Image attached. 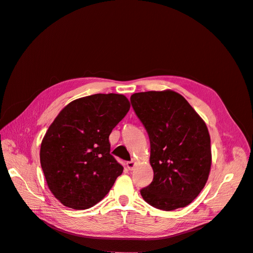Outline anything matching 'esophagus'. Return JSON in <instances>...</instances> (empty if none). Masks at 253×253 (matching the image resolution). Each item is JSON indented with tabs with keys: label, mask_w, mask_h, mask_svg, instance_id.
I'll list each match as a JSON object with an SVG mask.
<instances>
[{
	"label": "esophagus",
	"mask_w": 253,
	"mask_h": 253,
	"mask_svg": "<svg viewBox=\"0 0 253 253\" xmlns=\"http://www.w3.org/2000/svg\"><path fill=\"white\" fill-rule=\"evenodd\" d=\"M126 165V168L128 170H133L136 166V162L135 160H132V162H127Z\"/></svg>",
	"instance_id": "1"
}]
</instances>
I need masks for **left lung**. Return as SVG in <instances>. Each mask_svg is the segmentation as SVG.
I'll use <instances>...</instances> for the list:
<instances>
[{
  "instance_id": "left-lung-1",
  "label": "left lung",
  "mask_w": 253,
  "mask_h": 253,
  "mask_svg": "<svg viewBox=\"0 0 253 253\" xmlns=\"http://www.w3.org/2000/svg\"><path fill=\"white\" fill-rule=\"evenodd\" d=\"M131 103L147 129L154 178L140 190L143 200L171 211L192 203L209 177L212 154L205 121L171 89L135 93Z\"/></svg>"
}]
</instances>
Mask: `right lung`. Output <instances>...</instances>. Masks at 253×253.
Returning <instances> with one entry per match:
<instances>
[{
    "mask_svg": "<svg viewBox=\"0 0 253 253\" xmlns=\"http://www.w3.org/2000/svg\"><path fill=\"white\" fill-rule=\"evenodd\" d=\"M119 94H95L68 103L44 135L40 163L50 192L68 208L103 200L124 171L111 155L109 136L129 110Z\"/></svg>",
    "mask_w": 253,
    "mask_h": 253,
    "instance_id": "1",
    "label": "right lung"
}]
</instances>
